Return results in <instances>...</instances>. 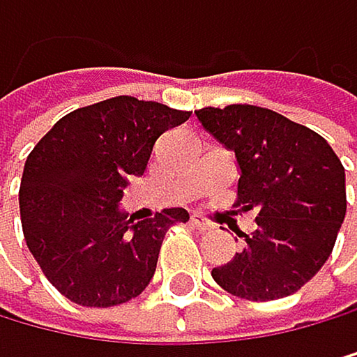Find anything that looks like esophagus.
Here are the masks:
<instances>
[{"instance_id": "1", "label": "esophagus", "mask_w": 357, "mask_h": 357, "mask_svg": "<svg viewBox=\"0 0 357 357\" xmlns=\"http://www.w3.org/2000/svg\"><path fill=\"white\" fill-rule=\"evenodd\" d=\"M190 223H192V228H197V230H201V232H210V230L214 228V223L208 221L206 217H201V214H192Z\"/></svg>"}]
</instances>
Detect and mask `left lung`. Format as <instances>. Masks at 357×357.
Listing matches in <instances>:
<instances>
[{
    "label": "left lung",
    "instance_id": "left-lung-1",
    "mask_svg": "<svg viewBox=\"0 0 357 357\" xmlns=\"http://www.w3.org/2000/svg\"><path fill=\"white\" fill-rule=\"evenodd\" d=\"M199 123L234 151L241 172L237 206L257 210L245 248L212 268L223 291L243 300L288 297L331 255L347 214L344 167L313 129L255 105L206 107Z\"/></svg>",
    "mask_w": 357,
    "mask_h": 357
}]
</instances>
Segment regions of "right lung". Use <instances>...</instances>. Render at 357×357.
Here are the masks:
<instances>
[{"instance_id":"1","label":"right lung","mask_w":357,"mask_h":357,"mask_svg":"<svg viewBox=\"0 0 357 357\" xmlns=\"http://www.w3.org/2000/svg\"><path fill=\"white\" fill-rule=\"evenodd\" d=\"M190 112L118 96L66 114L26 158L22 230L57 291L80 306H118L138 297L156 271L169 225L188 210L167 208L134 223L120 210L132 176H143L160 134Z\"/></svg>"}]
</instances>
